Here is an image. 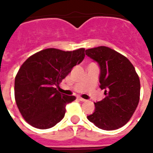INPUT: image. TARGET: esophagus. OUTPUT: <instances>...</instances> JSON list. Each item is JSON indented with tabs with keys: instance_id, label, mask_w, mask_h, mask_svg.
<instances>
[{
	"instance_id": "34e87169",
	"label": "esophagus",
	"mask_w": 153,
	"mask_h": 153,
	"mask_svg": "<svg viewBox=\"0 0 153 153\" xmlns=\"http://www.w3.org/2000/svg\"><path fill=\"white\" fill-rule=\"evenodd\" d=\"M78 99H79V101H81V102H85V101H86V99H84V98H81V97H78Z\"/></svg>"
}]
</instances>
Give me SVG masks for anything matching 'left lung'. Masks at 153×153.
Listing matches in <instances>:
<instances>
[{"instance_id": "8db88e82", "label": "left lung", "mask_w": 153, "mask_h": 153, "mask_svg": "<svg viewBox=\"0 0 153 153\" xmlns=\"http://www.w3.org/2000/svg\"><path fill=\"white\" fill-rule=\"evenodd\" d=\"M86 55L100 67L99 86L105 95L94 102L95 110L87 119L104 130L117 129L130 120L139 103L138 74L126 56L108 47L87 49Z\"/></svg>"}]
</instances>
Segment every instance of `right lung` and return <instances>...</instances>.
Segmentation results:
<instances>
[{
  "label": "right lung",
  "mask_w": 153,
  "mask_h": 153,
  "mask_svg": "<svg viewBox=\"0 0 153 153\" xmlns=\"http://www.w3.org/2000/svg\"><path fill=\"white\" fill-rule=\"evenodd\" d=\"M85 57V49L42 50L30 56L15 78V99L20 114L35 128L47 129L64 117L66 105L74 96L59 93L55 86Z\"/></svg>",
  "instance_id": "right-lung-1"
}]
</instances>
